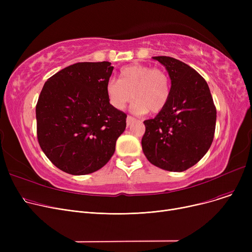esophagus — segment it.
Here are the masks:
<instances>
[{"mask_svg":"<svg viewBox=\"0 0 252 252\" xmlns=\"http://www.w3.org/2000/svg\"><path fill=\"white\" fill-rule=\"evenodd\" d=\"M134 121H135V118H134L133 116H130V115H127V116H126V125H127V126H129Z\"/></svg>","mask_w":252,"mask_h":252,"instance_id":"obj_1","label":"esophagus"}]
</instances>
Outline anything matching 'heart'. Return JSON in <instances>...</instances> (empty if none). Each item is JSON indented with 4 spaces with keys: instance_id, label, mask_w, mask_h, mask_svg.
<instances>
[{
    "instance_id": "b5f03b06",
    "label": "heart",
    "mask_w": 252,
    "mask_h": 252,
    "mask_svg": "<svg viewBox=\"0 0 252 252\" xmlns=\"http://www.w3.org/2000/svg\"><path fill=\"white\" fill-rule=\"evenodd\" d=\"M170 91V79L164 70L143 64L125 66L119 70L118 81L110 79L106 85V95L112 107L123 110L133 97L131 109L137 113L161 111Z\"/></svg>"
}]
</instances>
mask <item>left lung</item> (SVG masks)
Listing matches in <instances>:
<instances>
[{"instance_id":"obj_1","label":"left lung","mask_w":252,"mask_h":252,"mask_svg":"<svg viewBox=\"0 0 252 252\" xmlns=\"http://www.w3.org/2000/svg\"><path fill=\"white\" fill-rule=\"evenodd\" d=\"M168 72L171 86L165 107L144 122L142 149L155 166L184 171L199 161L213 143L217 109L205 79L186 63L156 56Z\"/></svg>"}]
</instances>
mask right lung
I'll return each mask as SVG.
<instances>
[{
	"mask_svg": "<svg viewBox=\"0 0 252 252\" xmlns=\"http://www.w3.org/2000/svg\"><path fill=\"white\" fill-rule=\"evenodd\" d=\"M110 62H79L45 83L35 107L38 144L65 173L92 174L109 161L126 114L112 107L106 85Z\"/></svg>",
	"mask_w": 252,
	"mask_h": 252,
	"instance_id": "1",
	"label": "right lung"
}]
</instances>
